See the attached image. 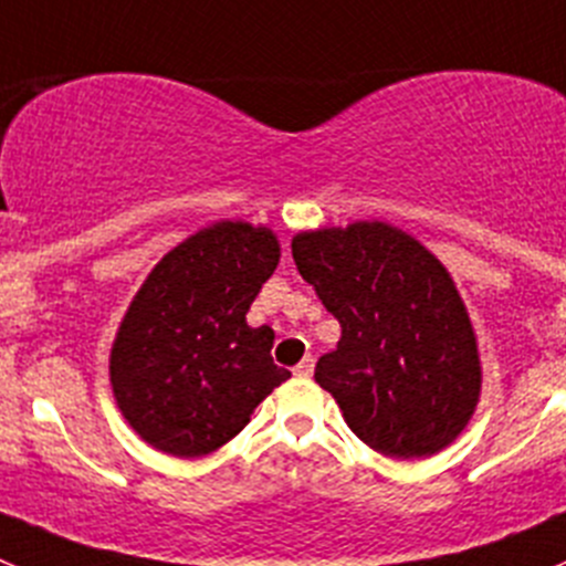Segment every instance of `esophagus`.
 <instances>
[{
  "instance_id": "1",
  "label": "esophagus",
  "mask_w": 566,
  "mask_h": 566,
  "mask_svg": "<svg viewBox=\"0 0 566 566\" xmlns=\"http://www.w3.org/2000/svg\"><path fill=\"white\" fill-rule=\"evenodd\" d=\"M311 373H314V355H305L297 367H294V375H297V378H308Z\"/></svg>"
}]
</instances>
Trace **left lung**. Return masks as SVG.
<instances>
[{
  "label": "left lung",
  "instance_id": "obj_1",
  "mask_svg": "<svg viewBox=\"0 0 566 566\" xmlns=\"http://www.w3.org/2000/svg\"><path fill=\"white\" fill-rule=\"evenodd\" d=\"M292 255L342 325L314 378L353 433L391 459L448 448L481 391L475 333L448 269L384 222L300 233Z\"/></svg>",
  "mask_w": 566,
  "mask_h": 566
}]
</instances>
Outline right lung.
<instances>
[{
	"mask_svg": "<svg viewBox=\"0 0 566 566\" xmlns=\"http://www.w3.org/2000/svg\"><path fill=\"white\" fill-rule=\"evenodd\" d=\"M277 258L266 228L217 222L144 280L113 344L111 384L125 419L153 448L180 459L213 453L292 378L272 360V327L247 325Z\"/></svg>",
	"mask_w": 566,
	"mask_h": 566,
	"instance_id": "obj_1",
	"label": "right lung"
}]
</instances>
